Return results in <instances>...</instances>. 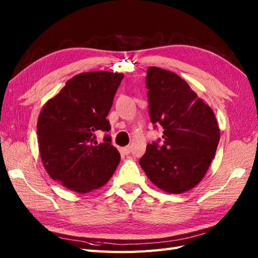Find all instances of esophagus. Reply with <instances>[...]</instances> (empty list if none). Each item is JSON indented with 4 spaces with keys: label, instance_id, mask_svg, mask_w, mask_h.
<instances>
[{
    "label": "esophagus",
    "instance_id": "esophagus-1",
    "mask_svg": "<svg viewBox=\"0 0 258 258\" xmlns=\"http://www.w3.org/2000/svg\"><path fill=\"white\" fill-rule=\"evenodd\" d=\"M120 151H121V153L124 154V155H129L130 152H131V147H130V146H124V147L121 148Z\"/></svg>",
    "mask_w": 258,
    "mask_h": 258
}]
</instances>
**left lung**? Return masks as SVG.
Returning a JSON list of instances; mask_svg holds the SVG:
<instances>
[{
  "instance_id": "left-lung-1",
  "label": "left lung",
  "mask_w": 258,
  "mask_h": 258,
  "mask_svg": "<svg viewBox=\"0 0 258 258\" xmlns=\"http://www.w3.org/2000/svg\"><path fill=\"white\" fill-rule=\"evenodd\" d=\"M145 83L151 121L163 132L162 144L160 139L148 144L140 166L162 190H189L207 173L220 142L215 115L173 72L150 67Z\"/></svg>"
}]
</instances>
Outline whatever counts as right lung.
<instances>
[{"label": "right lung", "mask_w": 258, "mask_h": 258, "mask_svg": "<svg viewBox=\"0 0 258 258\" xmlns=\"http://www.w3.org/2000/svg\"><path fill=\"white\" fill-rule=\"evenodd\" d=\"M122 79L107 71L77 74L42 108L36 134L43 165L68 189H97L118 166L120 155L111 136L98 144L95 132L111 130L106 116Z\"/></svg>", "instance_id": "1"}]
</instances>
